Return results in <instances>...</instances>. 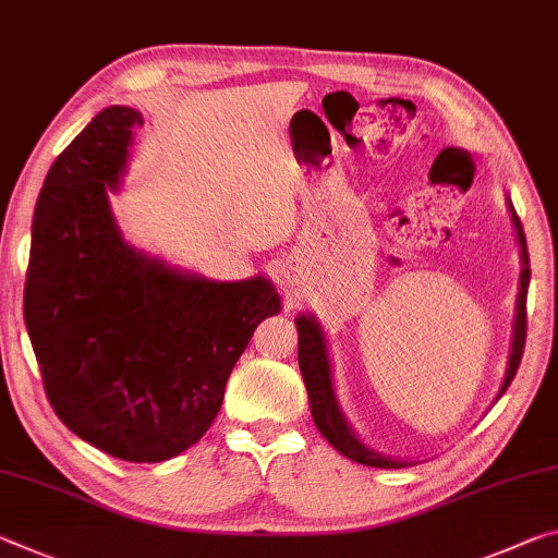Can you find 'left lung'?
Listing matches in <instances>:
<instances>
[{"label": "left lung", "mask_w": 558, "mask_h": 558, "mask_svg": "<svg viewBox=\"0 0 558 558\" xmlns=\"http://www.w3.org/2000/svg\"><path fill=\"white\" fill-rule=\"evenodd\" d=\"M511 208V201H509ZM511 220L517 226V235H519V245H521V260H524V270H521L519 278V300H517V320H514V340H511V357H509V369L507 377H504L501 392L507 390L514 379L521 355H524V342H526V290H529V253H526V238H524V228H521V220L511 208ZM298 362H300V373H303L305 387H307V397H311V410H313V420L320 429V435L330 441V445L338 449L342 457L352 459V462L365 464V466H379V470H397V466H407V462H395V459H387L383 454L367 449L362 441L352 435V429L348 427V422L340 414V407L335 402V392H332V377H330V362H327V352H325V340H323V330L313 317L300 315L298 320Z\"/></svg>", "instance_id": "obj_1"}]
</instances>
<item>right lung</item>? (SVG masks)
<instances>
[{"label": "right lung", "mask_w": 558, "mask_h": 558, "mask_svg": "<svg viewBox=\"0 0 558 558\" xmlns=\"http://www.w3.org/2000/svg\"><path fill=\"white\" fill-rule=\"evenodd\" d=\"M141 113L104 109L51 163L32 223L24 323L57 417L123 462L206 435L231 369L280 298L265 278L183 276L123 243L119 189Z\"/></svg>", "instance_id": "add662e5"}]
</instances>
